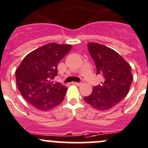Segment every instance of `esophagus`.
<instances>
[{
  "mask_svg": "<svg viewBox=\"0 0 148 148\" xmlns=\"http://www.w3.org/2000/svg\"><path fill=\"white\" fill-rule=\"evenodd\" d=\"M71 84H74V85L79 86V85H81V84H82V83H81V82H73L71 83Z\"/></svg>",
  "mask_w": 148,
  "mask_h": 148,
  "instance_id": "esophagus-1",
  "label": "esophagus"
}]
</instances>
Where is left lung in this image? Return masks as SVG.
<instances>
[{
  "label": "left lung",
  "instance_id": "8db88e82",
  "mask_svg": "<svg viewBox=\"0 0 148 148\" xmlns=\"http://www.w3.org/2000/svg\"><path fill=\"white\" fill-rule=\"evenodd\" d=\"M94 60L97 74L103 77L102 84L93 87L92 92L84 97L86 103L98 110H108L123 100L129 92L133 80L130 64L110 48L90 42L87 44Z\"/></svg>",
  "mask_w": 148,
  "mask_h": 148
}]
</instances>
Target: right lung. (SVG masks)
Segmentation results:
<instances>
[{
	"mask_svg": "<svg viewBox=\"0 0 148 148\" xmlns=\"http://www.w3.org/2000/svg\"><path fill=\"white\" fill-rule=\"evenodd\" d=\"M71 48L70 45L47 44L26 56L16 70L20 93L35 108L49 110L64 100L67 88L52 80L57 76L58 64Z\"/></svg>",
	"mask_w": 148,
	"mask_h": 148,
	"instance_id": "obj_1",
	"label": "right lung"
}]
</instances>
